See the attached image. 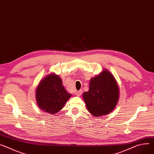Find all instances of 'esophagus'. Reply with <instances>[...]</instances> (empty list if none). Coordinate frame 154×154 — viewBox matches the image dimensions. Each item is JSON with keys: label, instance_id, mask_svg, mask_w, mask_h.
Segmentation results:
<instances>
[{"label": "esophagus", "instance_id": "1", "mask_svg": "<svg viewBox=\"0 0 154 154\" xmlns=\"http://www.w3.org/2000/svg\"><path fill=\"white\" fill-rule=\"evenodd\" d=\"M82 90H80L79 91H77L76 93H75V94L77 96H80L82 95Z\"/></svg>", "mask_w": 154, "mask_h": 154}]
</instances>
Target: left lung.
Returning a JSON list of instances; mask_svg holds the SVG:
<instances>
[{
	"instance_id": "1",
	"label": "left lung",
	"mask_w": 154,
	"mask_h": 154,
	"mask_svg": "<svg viewBox=\"0 0 154 154\" xmlns=\"http://www.w3.org/2000/svg\"><path fill=\"white\" fill-rule=\"evenodd\" d=\"M119 89L114 77L108 71L90 80L89 90L83 97L90 112L95 117L105 116L112 110L119 100Z\"/></svg>"
}]
</instances>
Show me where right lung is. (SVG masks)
I'll list each match as a JSON object with an SVG mask.
<instances>
[{
    "label": "right lung",
    "mask_w": 154,
    "mask_h": 154,
    "mask_svg": "<svg viewBox=\"0 0 154 154\" xmlns=\"http://www.w3.org/2000/svg\"><path fill=\"white\" fill-rule=\"evenodd\" d=\"M71 96L63 86L61 79L54 74L41 80L36 90L38 107L50 114L57 113L62 109Z\"/></svg>",
    "instance_id": "add662e5"
}]
</instances>
